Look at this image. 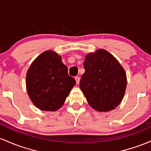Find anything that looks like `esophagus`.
Listing matches in <instances>:
<instances>
[{
    "label": "esophagus",
    "instance_id": "esophagus-1",
    "mask_svg": "<svg viewBox=\"0 0 151 151\" xmlns=\"http://www.w3.org/2000/svg\"><path fill=\"white\" fill-rule=\"evenodd\" d=\"M76 79V83L78 84L79 82H80V78L78 77V76H76V77L75 78Z\"/></svg>",
    "mask_w": 151,
    "mask_h": 151
}]
</instances>
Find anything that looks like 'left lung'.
Listing matches in <instances>:
<instances>
[{
  "label": "left lung",
  "mask_w": 151,
  "mask_h": 151,
  "mask_svg": "<svg viewBox=\"0 0 151 151\" xmlns=\"http://www.w3.org/2000/svg\"><path fill=\"white\" fill-rule=\"evenodd\" d=\"M80 88L88 102L98 111H109L120 104L126 91L124 69L106 50L99 49L86 56Z\"/></svg>",
  "instance_id": "obj_1"
}]
</instances>
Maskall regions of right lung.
<instances>
[{
	"label": "right lung",
	"mask_w": 151,
	"mask_h": 151,
	"mask_svg": "<svg viewBox=\"0 0 151 151\" xmlns=\"http://www.w3.org/2000/svg\"><path fill=\"white\" fill-rule=\"evenodd\" d=\"M76 83L68 73L61 57L47 50L32 63L26 75L28 94L33 104L43 111H57Z\"/></svg>",
	"instance_id": "right-lung-1"
}]
</instances>
